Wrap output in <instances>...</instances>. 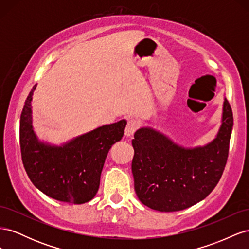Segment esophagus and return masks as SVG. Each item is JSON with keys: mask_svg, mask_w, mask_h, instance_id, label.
<instances>
[{"mask_svg": "<svg viewBox=\"0 0 249 249\" xmlns=\"http://www.w3.org/2000/svg\"><path fill=\"white\" fill-rule=\"evenodd\" d=\"M139 126H140V124L138 120L134 119V118H131L127 120V124H126L125 130H124L125 136H127V137L132 136V135H134V133L139 129Z\"/></svg>", "mask_w": 249, "mask_h": 249, "instance_id": "esophagus-1", "label": "esophagus"}]
</instances>
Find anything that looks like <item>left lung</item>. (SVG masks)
Instances as JSON below:
<instances>
[{
    "label": "left lung",
    "instance_id": "8db88e82",
    "mask_svg": "<svg viewBox=\"0 0 249 249\" xmlns=\"http://www.w3.org/2000/svg\"><path fill=\"white\" fill-rule=\"evenodd\" d=\"M232 112L223 103L217 137L203 147L184 148L149 127L134 135L132 172L143 205L160 212H176L205 199L219 182L228 161Z\"/></svg>",
    "mask_w": 249,
    "mask_h": 249
}]
</instances>
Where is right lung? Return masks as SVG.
Here are the masks:
<instances>
[{
    "label": "right lung",
    "mask_w": 249,
    "mask_h": 249,
    "mask_svg": "<svg viewBox=\"0 0 249 249\" xmlns=\"http://www.w3.org/2000/svg\"><path fill=\"white\" fill-rule=\"evenodd\" d=\"M36 85L25 101L20 115L21 160L29 178L48 196L74 205L91 200L99 190L109 149L123 138L125 120L103 125L62 146L41 143L32 130L31 101Z\"/></svg>",
    "instance_id": "right-lung-1"
}]
</instances>
